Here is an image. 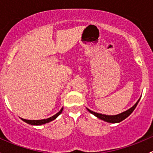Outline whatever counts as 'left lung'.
Listing matches in <instances>:
<instances>
[{"mask_svg": "<svg viewBox=\"0 0 153 153\" xmlns=\"http://www.w3.org/2000/svg\"><path fill=\"white\" fill-rule=\"evenodd\" d=\"M140 99H138V101L135 103V104L132 107H131L130 109H129L128 110L125 111L124 112H121V113L118 114V115H104V114H101V113H98V112H95L93 111L90 110V109H87V110L89 111L90 113H92V115H94L95 116H96L97 118H99V119L103 120V121H106L108 123H119L121 121H122L123 120H124L125 118H127L131 113L134 111V109H135L136 106L138 105V102H139Z\"/></svg>", "mask_w": 153, "mask_h": 153, "instance_id": "left-lung-1", "label": "left lung"}]
</instances>
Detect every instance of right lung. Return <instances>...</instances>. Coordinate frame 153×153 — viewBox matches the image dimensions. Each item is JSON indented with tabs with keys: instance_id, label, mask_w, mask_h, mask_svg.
<instances>
[{
	"instance_id": "obj_1",
	"label": "right lung",
	"mask_w": 153,
	"mask_h": 153,
	"mask_svg": "<svg viewBox=\"0 0 153 153\" xmlns=\"http://www.w3.org/2000/svg\"><path fill=\"white\" fill-rule=\"evenodd\" d=\"M63 109H64V108H61V109L59 111V112H58V113H56L55 115H53V116L50 117V118H47V119H42V120H27V119H24V118H21V120H22V121H24V122L27 123V124H31V125H42V124H47V123H49V122H50V121H53V120H55V118H56L57 117H58V115H59L61 113V112H62Z\"/></svg>"
}]
</instances>
